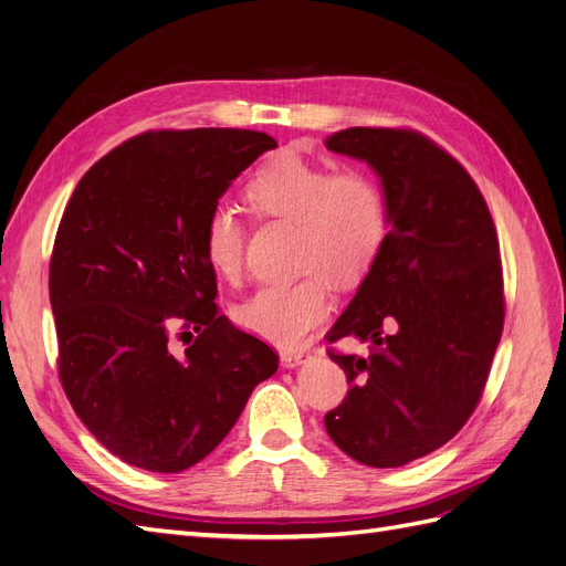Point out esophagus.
<instances>
[{
	"label": "esophagus",
	"mask_w": 566,
	"mask_h": 566,
	"mask_svg": "<svg viewBox=\"0 0 566 566\" xmlns=\"http://www.w3.org/2000/svg\"><path fill=\"white\" fill-rule=\"evenodd\" d=\"M306 358H310V352H283L281 354V361L285 368H297L306 361Z\"/></svg>",
	"instance_id": "esophagus-1"
}]
</instances>
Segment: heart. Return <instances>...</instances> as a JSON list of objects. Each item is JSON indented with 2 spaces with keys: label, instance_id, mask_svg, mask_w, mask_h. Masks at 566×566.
Returning a JSON list of instances; mask_svg holds the SVG:
<instances>
[{
  "label": "heart",
  "instance_id": "b5f03b06",
  "mask_svg": "<svg viewBox=\"0 0 566 566\" xmlns=\"http://www.w3.org/2000/svg\"><path fill=\"white\" fill-rule=\"evenodd\" d=\"M248 210L256 219L293 221L300 276L262 283L238 306L235 318L273 345L295 347L333 306V280L354 283L378 262L389 233L382 184L364 169L306 160L297 153L264 163L245 184ZM202 252L224 279L243 269L245 224L229 205H214L202 227Z\"/></svg>",
  "mask_w": 566,
  "mask_h": 566
}]
</instances>
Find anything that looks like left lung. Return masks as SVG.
I'll use <instances>...</instances> for the list:
<instances>
[{
  "instance_id": "1",
  "label": "left lung",
  "mask_w": 566,
  "mask_h": 566,
  "mask_svg": "<svg viewBox=\"0 0 566 566\" xmlns=\"http://www.w3.org/2000/svg\"><path fill=\"white\" fill-rule=\"evenodd\" d=\"M325 148L366 160L387 193L389 233L328 342L358 337L368 356L328 352L347 373L325 430L349 458L401 468L468 422L501 342L499 235L455 158L413 129L349 127Z\"/></svg>"
}]
</instances>
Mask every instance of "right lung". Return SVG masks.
<instances>
[{
	"label": "right lung",
	"mask_w": 566,
	"mask_h": 566,
	"mask_svg": "<svg viewBox=\"0 0 566 566\" xmlns=\"http://www.w3.org/2000/svg\"><path fill=\"white\" fill-rule=\"evenodd\" d=\"M271 148L252 129L146 132L65 205L49 264L59 378L101 447L134 468L196 465L279 370L276 352L219 314L202 252L208 212ZM177 322L199 333L186 350L168 342Z\"/></svg>",
	"instance_id": "1"
}]
</instances>
